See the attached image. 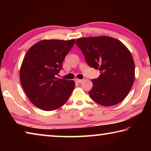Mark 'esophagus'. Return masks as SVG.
<instances>
[{"label":"esophagus","mask_w":151,"mask_h":151,"mask_svg":"<svg viewBox=\"0 0 151 151\" xmlns=\"http://www.w3.org/2000/svg\"><path fill=\"white\" fill-rule=\"evenodd\" d=\"M75 81L76 82V83H81V82H82V80H81V79L76 78L75 80Z\"/></svg>","instance_id":"34e87169"}]
</instances>
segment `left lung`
Returning a JSON list of instances; mask_svg holds the SVG:
<instances>
[{"instance_id": "8db88e82", "label": "left lung", "mask_w": 151, "mask_h": 151, "mask_svg": "<svg viewBox=\"0 0 151 151\" xmlns=\"http://www.w3.org/2000/svg\"><path fill=\"white\" fill-rule=\"evenodd\" d=\"M76 44L88 65L100 70V76L92 79L91 98L104 106L123 101L134 81V60L126 46L106 36L81 38L76 40Z\"/></svg>"}]
</instances>
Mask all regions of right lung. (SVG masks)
<instances>
[{
	"mask_svg": "<svg viewBox=\"0 0 151 151\" xmlns=\"http://www.w3.org/2000/svg\"><path fill=\"white\" fill-rule=\"evenodd\" d=\"M75 40H42L29 48L20 70V81L30 102L44 111H54L68 101L75 82L56 78Z\"/></svg>",
	"mask_w": 151,
	"mask_h": 151,
	"instance_id": "right-lung-1",
	"label": "right lung"
}]
</instances>
